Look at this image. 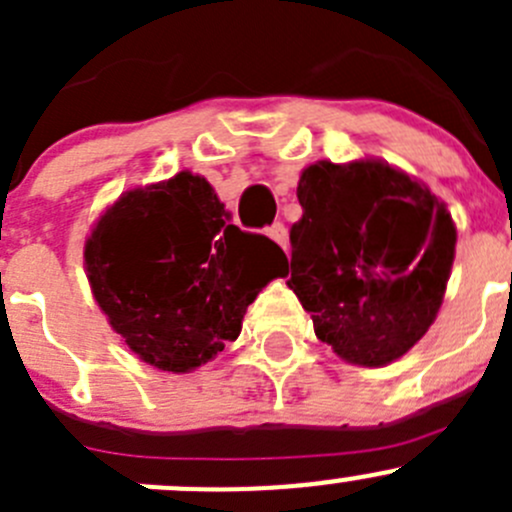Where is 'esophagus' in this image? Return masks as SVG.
I'll use <instances>...</instances> for the list:
<instances>
[{
	"mask_svg": "<svg viewBox=\"0 0 512 512\" xmlns=\"http://www.w3.org/2000/svg\"><path fill=\"white\" fill-rule=\"evenodd\" d=\"M267 235L272 237V240L277 242V245L282 247V250H287V227L282 223H275L267 227Z\"/></svg>",
	"mask_w": 512,
	"mask_h": 512,
	"instance_id": "esophagus-1",
	"label": "esophagus"
}]
</instances>
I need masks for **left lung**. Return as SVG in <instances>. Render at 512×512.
<instances>
[{
	"label": "left lung",
	"mask_w": 512,
	"mask_h": 512,
	"mask_svg": "<svg viewBox=\"0 0 512 512\" xmlns=\"http://www.w3.org/2000/svg\"><path fill=\"white\" fill-rule=\"evenodd\" d=\"M289 289L314 334L356 366H386L428 332L456 257L446 203L379 158L317 160L297 185Z\"/></svg>",
	"instance_id": "obj_1"
}]
</instances>
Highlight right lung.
I'll return each instance as SVG.
<instances>
[{"mask_svg": "<svg viewBox=\"0 0 512 512\" xmlns=\"http://www.w3.org/2000/svg\"><path fill=\"white\" fill-rule=\"evenodd\" d=\"M84 265L108 324L138 359L185 374L240 337L242 317L287 257L230 225L203 175L123 193L86 237Z\"/></svg>", "mask_w": 512, "mask_h": 512, "instance_id": "1", "label": "right lung"}]
</instances>
